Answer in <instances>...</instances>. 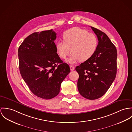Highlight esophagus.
I'll list each match as a JSON object with an SVG mask.
<instances>
[{
    "label": "esophagus",
    "instance_id": "obj_1",
    "mask_svg": "<svg viewBox=\"0 0 132 132\" xmlns=\"http://www.w3.org/2000/svg\"><path fill=\"white\" fill-rule=\"evenodd\" d=\"M70 68L71 71H73V70H74V67L72 66V65H70Z\"/></svg>",
    "mask_w": 132,
    "mask_h": 132
}]
</instances>
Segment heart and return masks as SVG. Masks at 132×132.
<instances>
[{
	"instance_id": "obj_1",
	"label": "heart",
	"mask_w": 132,
	"mask_h": 132,
	"mask_svg": "<svg viewBox=\"0 0 132 132\" xmlns=\"http://www.w3.org/2000/svg\"><path fill=\"white\" fill-rule=\"evenodd\" d=\"M63 38L64 42L56 43V51L59 57L63 59L71 52V56L67 60V62L70 64L90 59L96 53L99 44L96 34L77 27L65 31Z\"/></svg>"
}]
</instances>
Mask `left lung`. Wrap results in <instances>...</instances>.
<instances>
[{"label":"left lung","instance_id":"8db88e82","mask_svg":"<svg viewBox=\"0 0 132 132\" xmlns=\"http://www.w3.org/2000/svg\"><path fill=\"white\" fill-rule=\"evenodd\" d=\"M99 44L95 54L75 68L79 74L77 88L79 94L89 100L103 96L114 80L117 70V50L108 36L93 27Z\"/></svg>","mask_w":132,"mask_h":132}]
</instances>
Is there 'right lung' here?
I'll return each mask as SVG.
<instances>
[{
  "mask_svg": "<svg viewBox=\"0 0 132 132\" xmlns=\"http://www.w3.org/2000/svg\"><path fill=\"white\" fill-rule=\"evenodd\" d=\"M56 33L53 29L34 32L18 49L21 75L35 96L51 99L59 94L61 84L70 72L57 53Z\"/></svg>",
  "mask_w": 132,
  "mask_h": 132,
  "instance_id": "right-lung-1",
  "label": "right lung"
}]
</instances>
